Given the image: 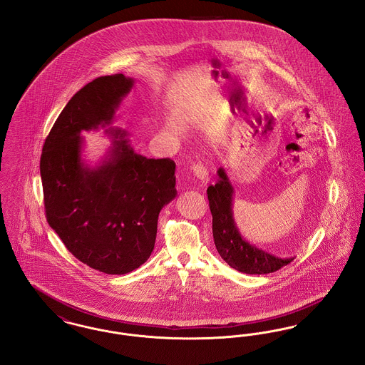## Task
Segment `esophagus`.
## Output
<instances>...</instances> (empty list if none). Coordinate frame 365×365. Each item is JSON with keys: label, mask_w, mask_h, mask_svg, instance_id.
Returning <instances> with one entry per match:
<instances>
[{"label": "esophagus", "mask_w": 365, "mask_h": 365, "mask_svg": "<svg viewBox=\"0 0 365 365\" xmlns=\"http://www.w3.org/2000/svg\"><path fill=\"white\" fill-rule=\"evenodd\" d=\"M192 175L197 178L200 186H207L209 180L208 171L201 163H197L192 165Z\"/></svg>", "instance_id": "esophagus-1"}]
</instances>
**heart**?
Returning <instances> with one entry per match:
<instances>
[{"instance_id":"heart-1","label":"heart","mask_w":365,"mask_h":365,"mask_svg":"<svg viewBox=\"0 0 365 365\" xmlns=\"http://www.w3.org/2000/svg\"><path fill=\"white\" fill-rule=\"evenodd\" d=\"M168 124H170V127H174V128H176V127H178V123H176V120H175V119H170V123H168Z\"/></svg>"}]
</instances>
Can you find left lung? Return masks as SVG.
<instances>
[{
	"instance_id": "left-lung-1",
	"label": "left lung",
	"mask_w": 365,
	"mask_h": 365,
	"mask_svg": "<svg viewBox=\"0 0 365 365\" xmlns=\"http://www.w3.org/2000/svg\"><path fill=\"white\" fill-rule=\"evenodd\" d=\"M207 194L215 246L231 268L249 275H262L275 272L294 260V257H278L268 253L243 238L232 212L235 190L223 167L217 170V182L209 186Z\"/></svg>"
}]
</instances>
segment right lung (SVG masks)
<instances>
[{"label":"right lung","mask_w":365,"mask_h":365,"mask_svg":"<svg viewBox=\"0 0 365 365\" xmlns=\"http://www.w3.org/2000/svg\"><path fill=\"white\" fill-rule=\"evenodd\" d=\"M134 82L116 73L81 88L54 123L39 164L49 226L78 260L109 275L131 272L150 257L158 213L176 197L171 158L138 155L125 130L104 128ZM100 128L111 146L90 166L81 133Z\"/></svg>","instance_id":"right-lung-1"}]
</instances>
